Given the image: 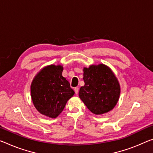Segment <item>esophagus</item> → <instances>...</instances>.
Returning a JSON list of instances; mask_svg holds the SVG:
<instances>
[{"instance_id": "obj_1", "label": "esophagus", "mask_w": 153, "mask_h": 153, "mask_svg": "<svg viewBox=\"0 0 153 153\" xmlns=\"http://www.w3.org/2000/svg\"><path fill=\"white\" fill-rule=\"evenodd\" d=\"M74 91H75V93H76V94H78V92H79V88H77V87H76V88H74Z\"/></svg>"}]
</instances>
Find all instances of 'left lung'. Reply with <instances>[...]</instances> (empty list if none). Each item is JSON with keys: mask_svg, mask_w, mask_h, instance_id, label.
I'll use <instances>...</instances> for the list:
<instances>
[{"mask_svg": "<svg viewBox=\"0 0 153 153\" xmlns=\"http://www.w3.org/2000/svg\"><path fill=\"white\" fill-rule=\"evenodd\" d=\"M83 79L85 84L79 89V96L91 112L102 114L114 108L120 88L110 68L103 64L84 68Z\"/></svg>", "mask_w": 153, "mask_h": 153, "instance_id": "obj_1", "label": "left lung"}]
</instances>
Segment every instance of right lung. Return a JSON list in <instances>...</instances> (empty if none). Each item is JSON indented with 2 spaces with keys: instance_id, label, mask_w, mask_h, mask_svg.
I'll return each instance as SVG.
<instances>
[{
  "instance_id": "1",
  "label": "right lung",
  "mask_w": 153,
  "mask_h": 153,
  "mask_svg": "<svg viewBox=\"0 0 153 153\" xmlns=\"http://www.w3.org/2000/svg\"><path fill=\"white\" fill-rule=\"evenodd\" d=\"M60 65L45 67L35 76L31 84V97L34 105L41 114L57 117L64 110L67 101L75 92L62 76Z\"/></svg>"
}]
</instances>
